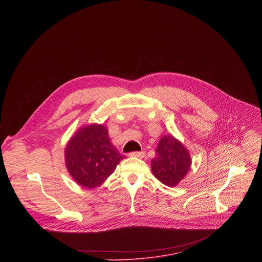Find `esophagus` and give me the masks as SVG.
Returning a JSON list of instances; mask_svg holds the SVG:
<instances>
[{
    "mask_svg": "<svg viewBox=\"0 0 262 262\" xmlns=\"http://www.w3.org/2000/svg\"><path fill=\"white\" fill-rule=\"evenodd\" d=\"M129 157H135V158H144L145 157V152L144 151H134L128 154Z\"/></svg>",
    "mask_w": 262,
    "mask_h": 262,
    "instance_id": "esophagus-1",
    "label": "esophagus"
}]
</instances>
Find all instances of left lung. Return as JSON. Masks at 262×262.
<instances>
[{"label":"left lung","instance_id":"8db88e82","mask_svg":"<svg viewBox=\"0 0 262 262\" xmlns=\"http://www.w3.org/2000/svg\"><path fill=\"white\" fill-rule=\"evenodd\" d=\"M151 161L154 175L168 186L177 185L188 174L192 160L188 149L172 135L164 136Z\"/></svg>","mask_w":262,"mask_h":262}]
</instances>
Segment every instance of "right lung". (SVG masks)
I'll return each instance as SVG.
<instances>
[{
    "label": "right lung",
    "instance_id": "1",
    "mask_svg": "<svg viewBox=\"0 0 262 262\" xmlns=\"http://www.w3.org/2000/svg\"><path fill=\"white\" fill-rule=\"evenodd\" d=\"M123 159L112 145L107 128L102 124L81 127L65 148V164L70 176L86 189L100 185Z\"/></svg>",
    "mask_w": 262,
    "mask_h": 262
}]
</instances>
